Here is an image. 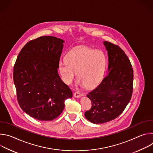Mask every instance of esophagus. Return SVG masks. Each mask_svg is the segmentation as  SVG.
I'll list each match as a JSON object with an SVG mask.
<instances>
[{
	"instance_id": "34e87169",
	"label": "esophagus",
	"mask_w": 153,
	"mask_h": 153,
	"mask_svg": "<svg viewBox=\"0 0 153 153\" xmlns=\"http://www.w3.org/2000/svg\"><path fill=\"white\" fill-rule=\"evenodd\" d=\"M74 96L75 97L78 98V97H80L82 96V94H81L79 92L77 91V92H75V93H74Z\"/></svg>"
}]
</instances>
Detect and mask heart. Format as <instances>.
<instances>
[{
  "mask_svg": "<svg viewBox=\"0 0 153 153\" xmlns=\"http://www.w3.org/2000/svg\"><path fill=\"white\" fill-rule=\"evenodd\" d=\"M106 65V58L103 51L87 47H78L70 50L66 59H60L59 70L63 82L70 85L77 71L79 82L91 88L103 78Z\"/></svg>",
  "mask_w": 153,
  "mask_h": 153,
  "instance_id": "1",
  "label": "heart"
}]
</instances>
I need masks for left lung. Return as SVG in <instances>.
Listing matches in <instances>:
<instances>
[{
    "mask_svg": "<svg viewBox=\"0 0 153 153\" xmlns=\"http://www.w3.org/2000/svg\"><path fill=\"white\" fill-rule=\"evenodd\" d=\"M108 51V74L87 94L92 106L85 117L94 124L115 119L125 110L132 96L133 70L125 52L112 43L103 42Z\"/></svg>",
    "mask_w": 153,
    "mask_h": 153,
    "instance_id": "left-lung-1",
    "label": "left lung"
}]
</instances>
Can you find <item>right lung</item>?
<instances>
[{
	"label": "right lung",
	"mask_w": 153,
	"mask_h": 153,
	"mask_svg": "<svg viewBox=\"0 0 153 153\" xmlns=\"http://www.w3.org/2000/svg\"><path fill=\"white\" fill-rule=\"evenodd\" d=\"M42 36L28 42L19 53L13 71L18 103L25 113L40 121H50L63 111L73 96L57 70L63 43Z\"/></svg>",
	"instance_id": "add662e5"
}]
</instances>
